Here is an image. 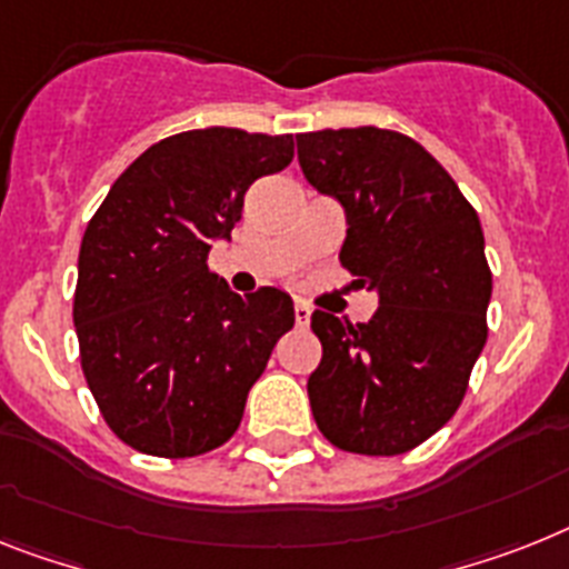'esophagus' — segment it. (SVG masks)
I'll return each instance as SVG.
<instances>
[{
    "label": "esophagus",
    "mask_w": 569,
    "mask_h": 569,
    "mask_svg": "<svg viewBox=\"0 0 569 569\" xmlns=\"http://www.w3.org/2000/svg\"><path fill=\"white\" fill-rule=\"evenodd\" d=\"M293 317H296V326H299V328L308 326V322H311V305L296 302L293 305Z\"/></svg>",
    "instance_id": "1"
}]
</instances>
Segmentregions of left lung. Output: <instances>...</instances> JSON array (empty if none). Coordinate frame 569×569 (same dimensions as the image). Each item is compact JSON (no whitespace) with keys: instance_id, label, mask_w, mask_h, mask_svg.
Segmentation results:
<instances>
[{"instance_id":"1","label":"left lung","mask_w":569,"mask_h":569,"mask_svg":"<svg viewBox=\"0 0 569 569\" xmlns=\"http://www.w3.org/2000/svg\"><path fill=\"white\" fill-rule=\"evenodd\" d=\"M296 148L305 180L346 211L342 267L378 293V311L358 326L313 311V419L349 453H407L448 425L486 346L480 218L450 173L396 130H317L296 136Z\"/></svg>"}]
</instances>
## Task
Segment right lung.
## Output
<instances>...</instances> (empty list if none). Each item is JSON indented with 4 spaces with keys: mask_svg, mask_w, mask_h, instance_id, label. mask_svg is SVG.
Segmentation results:
<instances>
[{
    "mask_svg": "<svg viewBox=\"0 0 569 569\" xmlns=\"http://www.w3.org/2000/svg\"><path fill=\"white\" fill-rule=\"evenodd\" d=\"M293 159V136L206 127L150 144L112 182L78 256L81 369L110 430L150 457L220 448L273 346L293 328L279 288L238 296L209 270L258 177Z\"/></svg>",
    "mask_w": 569,
    "mask_h": 569,
    "instance_id": "obj_1",
    "label": "right lung"
}]
</instances>
